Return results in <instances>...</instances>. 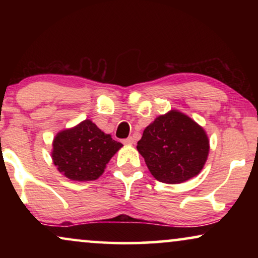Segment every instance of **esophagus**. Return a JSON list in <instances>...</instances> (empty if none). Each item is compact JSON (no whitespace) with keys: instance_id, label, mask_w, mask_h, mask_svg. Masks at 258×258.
Here are the masks:
<instances>
[{"instance_id":"34e87169","label":"esophagus","mask_w":258,"mask_h":258,"mask_svg":"<svg viewBox=\"0 0 258 258\" xmlns=\"http://www.w3.org/2000/svg\"><path fill=\"white\" fill-rule=\"evenodd\" d=\"M123 143L126 144V146H132V144H134V139L133 137H128V139L123 140Z\"/></svg>"}]
</instances>
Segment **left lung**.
Returning <instances> with one entry per match:
<instances>
[{"label":"left lung","mask_w":258,"mask_h":258,"mask_svg":"<svg viewBox=\"0 0 258 258\" xmlns=\"http://www.w3.org/2000/svg\"><path fill=\"white\" fill-rule=\"evenodd\" d=\"M137 150L157 181L176 184L200 174L209 154V140L189 116L170 110L144 129Z\"/></svg>","instance_id":"8db88e82"}]
</instances>
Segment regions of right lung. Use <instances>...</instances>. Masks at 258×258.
<instances>
[{"label":"right lung","instance_id":"right-lung-1","mask_svg":"<svg viewBox=\"0 0 258 258\" xmlns=\"http://www.w3.org/2000/svg\"><path fill=\"white\" fill-rule=\"evenodd\" d=\"M122 143L84 119L72 129L59 132L52 142L51 157L58 171L73 181H94L103 174Z\"/></svg>","mask_w":258,"mask_h":258}]
</instances>
